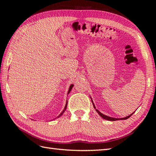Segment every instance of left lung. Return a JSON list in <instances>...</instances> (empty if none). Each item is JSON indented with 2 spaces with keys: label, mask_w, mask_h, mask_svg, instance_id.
I'll return each mask as SVG.
<instances>
[{
  "label": "left lung",
  "mask_w": 156,
  "mask_h": 156,
  "mask_svg": "<svg viewBox=\"0 0 156 156\" xmlns=\"http://www.w3.org/2000/svg\"><path fill=\"white\" fill-rule=\"evenodd\" d=\"M91 100H92V99H91ZM92 102H93V100H92ZM93 106H94V109H96L95 106H94V103H93ZM96 111H97V112L98 113V114H99V115H100L101 117H102L103 119H105V120H110V121H115V120H126V119H128L129 118H130V117L131 116V115H132L134 114V112H133L132 114L129 115V116L125 117V118H111V117L107 116V115H104V114H101V113L99 110H97V109H96Z\"/></svg>",
  "instance_id": "obj_1"
}]
</instances>
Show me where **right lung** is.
<instances>
[{"label":"right lung","instance_id":"obj_1","mask_svg":"<svg viewBox=\"0 0 156 156\" xmlns=\"http://www.w3.org/2000/svg\"><path fill=\"white\" fill-rule=\"evenodd\" d=\"M74 87V85H73V84H72L71 85V86H70L69 87V90H68V93H69V92H70V91H71V90H72V87ZM67 104H68V101H67V103H66V106H65V108H64V109H63V112H62V113H61V114H59V116H58V117H60L61 116V115H62L63 114V112H65L66 111V108H67ZM57 117V118H58Z\"/></svg>","mask_w":156,"mask_h":156}]
</instances>
